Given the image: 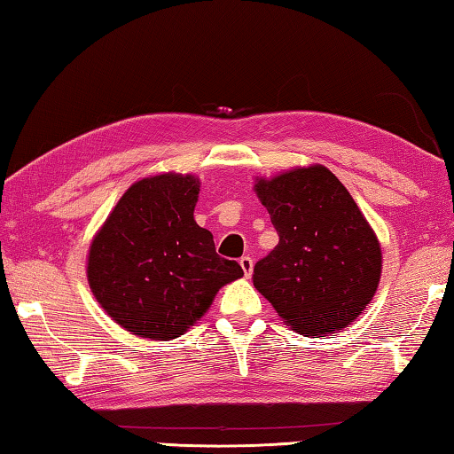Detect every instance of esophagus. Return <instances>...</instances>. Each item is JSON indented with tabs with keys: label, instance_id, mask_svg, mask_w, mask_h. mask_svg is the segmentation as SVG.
Wrapping results in <instances>:
<instances>
[{
	"label": "esophagus",
	"instance_id": "esophagus-1",
	"mask_svg": "<svg viewBox=\"0 0 454 454\" xmlns=\"http://www.w3.org/2000/svg\"><path fill=\"white\" fill-rule=\"evenodd\" d=\"M239 265H241V269H243V273H245V277H249V275L253 273V259H251L249 255H245V257H241V259H239Z\"/></svg>",
	"mask_w": 454,
	"mask_h": 454
}]
</instances>
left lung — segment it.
I'll use <instances>...</instances> for the list:
<instances>
[{"instance_id": "left-lung-1", "label": "left lung", "mask_w": 454, "mask_h": 454, "mask_svg": "<svg viewBox=\"0 0 454 454\" xmlns=\"http://www.w3.org/2000/svg\"><path fill=\"white\" fill-rule=\"evenodd\" d=\"M253 189L279 235L253 269L255 289L301 335L345 329L375 297L383 269L380 243L359 205L319 163L257 177Z\"/></svg>"}]
</instances>
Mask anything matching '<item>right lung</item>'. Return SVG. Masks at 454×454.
Wrapping results in <instances>:
<instances>
[{
  "label": "right lung",
  "instance_id": "obj_1",
  "mask_svg": "<svg viewBox=\"0 0 454 454\" xmlns=\"http://www.w3.org/2000/svg\"><path fill=\"white\" fill-rule=\"evenodd\" d=\"M199 187L195 175L175 171L135 181L91 239L87 283L131 335L177 339L209 311L221 287L243 277L197 225Z\"/></svg>",
  "mask_w": 454,
  "mask_h": 454
}]
</instances>
